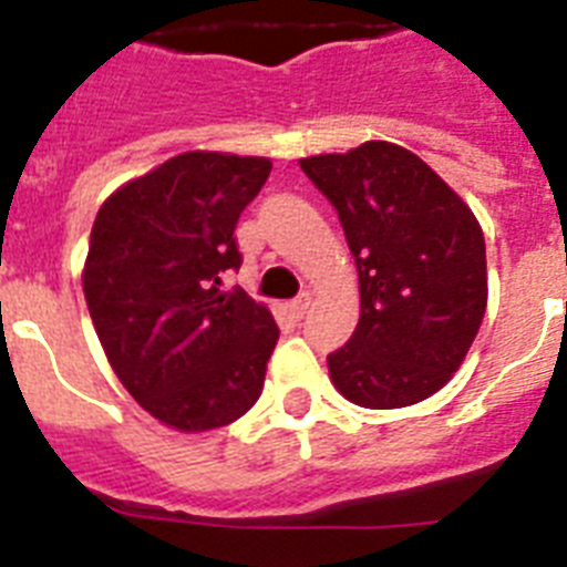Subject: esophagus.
Masks as SVG:
<instances>
[{
  "mask_svg": "<svg viewBox=\"0 0 567 567\" xmlns=\"http://www.w3.org/2000/svg\"><path fill=\"white\" fill-rule=\"evenodd\" d=\"M309 307H312V295L309 292H303V295H298V298L292 300V303H289V312H292V318H303V315L309 312Z\"/></svg>",
  "mask_w": 567,
  "mask_h": 567,
  "instance_id": "34e87169",
  "label": "esophagus"
}]
</instances>
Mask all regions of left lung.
<instances>
[{"mask_svg":"<svg viewBox=\"0 0 567 567\" xmlns=\"http://www.w3.org/2000/svg\"><path fill=\"white\" fill-rule=\"evenodd\" d=\"M300 169L338 209L358 267V327L327 358L334 389L363 409L432 398L463 365L488 303L477 215L392 142L309 155Z\"/></svg>","mask_w":567,"mask_h":567,"instance_id":"obj_1","label":"left lung"}]
</instances>
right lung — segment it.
<instances>
[{
  "instance_id": "right-lung-1",
  "label": "right lung",
  "mask_w": 567,
  "mask_h": 567,
  "mask_svg": "<svg viewBox=\"0 0 567 567\" xmlns=\"http://www.w3.org/2000/svg\"><path fill=\"white\" fill-rule=\"evenodd\" d=\"M260 155L189 150L107 195L90 229L84 300L115 378L175 432L235 423L260 398L278 327L221 292L235 224L269 178Z\"/></svg>"
}]
</instances>
